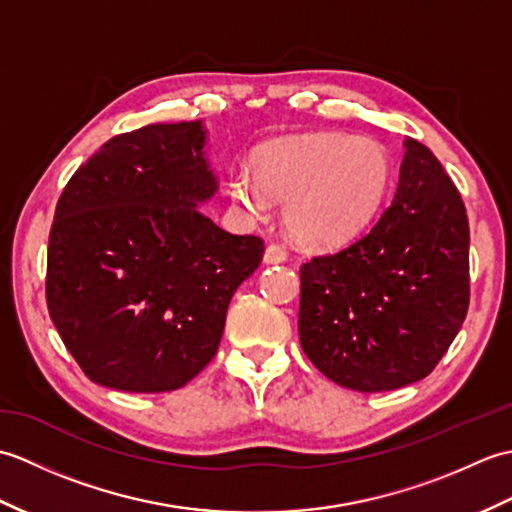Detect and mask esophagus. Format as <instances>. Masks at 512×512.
I'll return each mask as SVG.
<instances>
[{
    "mask_svg": "<svg viewBox=\"0 0 512 512\" xmlns=\"http://www.w3.org/2000/svg\"><path fill=\"white\" fill-rule=\"evenodd\" d=\"M288 259V250L281 244H268L266 253H264V262L266 264H281Z\"/></svg>",
    "mask_w": 512,
    "mask_h": 512,
    "instance_id": "1",
    "label": "esophagus"
}]
</instances>
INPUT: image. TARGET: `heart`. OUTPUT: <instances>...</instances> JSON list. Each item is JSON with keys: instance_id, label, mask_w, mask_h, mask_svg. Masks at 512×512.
<instances>
[{"instance_id": "b5f03b06", "label": "heart", "mask_w": 512, "mask_h": 512, "mask_svg": "<svg viewBox=\"0 0 512 512\" xmlns=\"http://www.w3.org/2000/svg\"><path fill=\"white\" fill-rule=\"evenodd\" d=\"M389 182V151L376 138L312 132L259 147L255 171H233L231 195L253 220H264L273 200L286 202L292 235L310 246H334L374 220Z\"/></svg>"}]
</instances>
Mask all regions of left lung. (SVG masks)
Masks as SVG:
<instances>
[{"mask_svg": "<svg viewBox=\"0 0 512 512\" xmlns=\"http://www.w3.org/2000/svg\"><path fill=\"white\" fill-rule=\"evenodd\" d=\"M299 273V341L319 372L365 394L429 376L471 297L469 217L440 160L407 138L378 222Z\"/></svg>", "mask_w": 512, "mask_h": 512, "instance_id": "obj_1", "label": "left lung"}]
</instances>
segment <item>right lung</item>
Returning <instances> with one entry per match:
<instances>
[{"label":"right lung","instance_id":"1","mask_svg":"<svg viewBox=\"0 0 512 512\" xmlns=\"http://www.w3.org/2000/svg\"><path fill=\"white\" fill-rule=\"evenodd\" d=\"M195 123L118 134L74 171L48 239L50 319L92 383L158 394L211 363L264 242L198 206L217 191Z\"/></svg>","mask_w":512,"mask_h":512}]
</instances>
